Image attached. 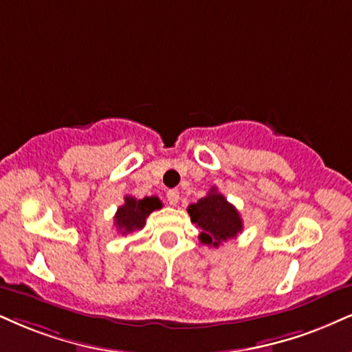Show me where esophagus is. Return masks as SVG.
Listing matches in <instances>:
<instances>
[{"mask_svg": "<svg viewBox=\"0 0 352 352\" xmlns=\"http://www.w3.org/2000/svg\"><path fill=\"white\" fill-rule=\"evenodd\" d=\"M166 199H168L169 206H176L177 201H179V190H176V189H171V190H168V194H166Z\"/></svg>", "mask_w": 352, "mask_h": 352, "instance_id": "34e87169", "label": "esophagus"}]
</instances>
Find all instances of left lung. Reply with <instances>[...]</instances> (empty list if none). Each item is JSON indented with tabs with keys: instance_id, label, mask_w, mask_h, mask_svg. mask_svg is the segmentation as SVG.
<instances>
[{
	"instance_id": "8db88e82",
	"label": "left lung",
	"mask_w": 352,
	"mask_h": 352,
	"mask_svg": "<svg viewBox=\"0 0 352 352\" xmlns=\"http://www.w3.org/2000/svg\"><path fill=\"white\" fill-rule=\"evenodd\" d=\"M188 214L190 222L201 228V243L215 248L230 238H235L243 230V220L238 210L217 188H212L209 194L196 204H190Z\"/></svg>"
}]
</instances>
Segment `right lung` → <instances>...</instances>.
Segmentation results:
<instances>
[{"instance_id": "1", "label": "right lung", "mask_w": 352, "mask_h": 352, "mask_svg": "<svg viewBox=\"0 0 352 352\" xmlns=\"http://www.w3.org/2000/svg\"><path fill=\"white\" fill-rule=\"evenodd\" d=\"M162 207V201L155 196L143 199L125 196L124 206H120L116 212L114 225L119 232H122V235L133 232V230H142L145 227L146 217Z\"/></svg>"}]
</instances>
